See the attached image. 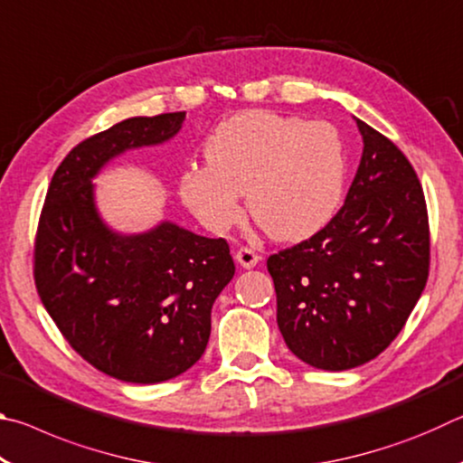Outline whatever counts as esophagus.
<instances>
[{
	"label": "esophagus",
	"mask_w": 463,
	"mask_h": 463,
	"mask_svg": "<svg viewBox=\"0 0 463 463\" xmlns=\"http://www.w3.org/2000/svg\"><path fill=\"white\" fill-rule=\"evenodd\" d=\"M234 260H237V263L241 265V268L250 269V268H255L257 261H260V255H257L253 249L242 247V249L237 250V255H234Z\"/></svg>",
	"instance_id": "34e87169"
}]
</instances>
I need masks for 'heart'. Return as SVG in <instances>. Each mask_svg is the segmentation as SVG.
I'll use <instances>...</instances> for the list:
<instances>
[{
    "instance_id": "b5f03b06",
    "label": "heart",
    "mask_w": 463,
    "mask_h": 463,
    "mask_svg": "<svg viewBox=\"0 0 463 463\" xmlns=\"http://www.w3.org/2000/svg\"><path fill=\"white\" fill-rule=\"evenodd\" d=\"M206 165L182 171L179 195L213 232L242 218V194L257 224L278 241L317 234L339 213L347 151L328 122L242 112L222 120L203 143Z\"/></svg>"
}]
</instances>
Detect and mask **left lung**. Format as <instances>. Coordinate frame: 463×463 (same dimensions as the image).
Wrapping results in <instances>:
<instances>
[{
  "instance_id": "obj_1",
  "label": "left lung",
  "mask_w": 463,
  "mask_h": 463,
  "mask_svg": "<svg viewBox=\"0 0 463 463\" xmlns=\"http://www.w3.org/2000/svg\"><path fill=\"white\" fill-rule=\"evenodd\" d=\"M355 122L364 153L343 208L308 241L268 260L288 349L326 372L378 357L402 331L429 278L419 177L390 138Z\"/></svg>"
}]
</instances>
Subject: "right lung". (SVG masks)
<instances>
[{"label":"right lung","instance_id":"right-lung-1","mask_svg":"<svg viewBox=\"0 0 463 463\" xmlns=\"http://www.w3.org/2000/svg\"><path fill=\"white\" fill-rule=\"evenodd\" d=\"M185 112L137 116L69 153L51 179L34 242L38 296L62 336L96 370L159 383L198 362L213 304L234 276L229 242L169 221L122 234L101 221L96 177L114 156L167 143Z\"/></svg>","mask_w":463,"mask_h":463}]
</instances>
